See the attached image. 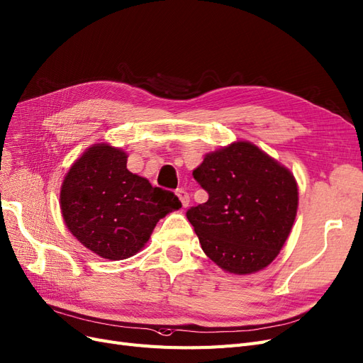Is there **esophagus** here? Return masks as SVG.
I'll return each mask as SVG.
<instances>
[{
    "label": "esophagus",
    "instance_id": "obj_1",
    "mask_svg": "<svg viewBox=\"0 0 363 363\" xmlns=\"http://www.w3.org/2000/svg\"><path fill=\"white\" fill-rule=\"evenodd\" d=\"M177 196L179 197V200H181V203H182L184 208H186V206L190 205V194L186 193L185 190H182V189L177 190Z\"/></svg>",
    "mask_w": 363,
    "mask_h": 363
}]
</instances>
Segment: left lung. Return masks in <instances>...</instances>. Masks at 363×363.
Masks as SVG:
<instances>
[{"label": "left lung", "mask_w": 363, "mask_h": 363, "mask_svg": "<svg viewBox=\"0 0 363 363\" xmlns=\"http://www.w3.org/2000/svg\"><path fill=\"white\" fill-rule=\"evenodd\" d=\"M193 177L209 199L186 211V218L206 256L238 275L271 264L296 218L290 170L256 145L235 142L206 154Z\"/></svg>", "instance_id": "obj_1"}]
</instances>
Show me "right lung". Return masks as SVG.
Wrapping results in <instances>:
<instances>
[{
    "label": "right lung",
    "instance_id": "right-lung-1",
    "mask_svg": "<svg viewBox=\"0 0 363 363\" xmlns=\"http://www.w3.org/2000/svg\"><path fill=\"white\" fill-rule=\"evenodd\" d=\"M60 205L80 244L107 260L139 252L155 224L182 205L127 169V154L107 143L91 146L65 174Z\"/></svg>",
    "mask_w": 363,
    "mask_h": 363
}]
</instances>
